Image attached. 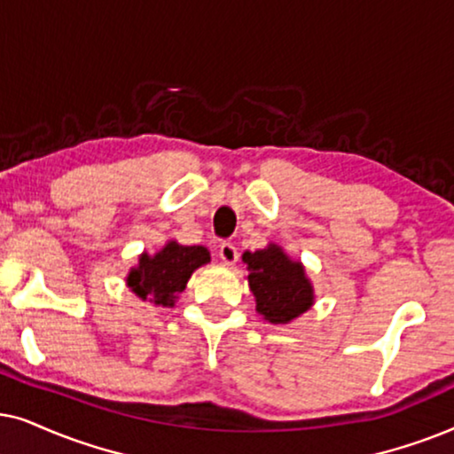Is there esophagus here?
<instances>
[{
  "mask_svg": "<svg viewBox=\"0 0 454 454\" xmlns=\"http://www.w3.org/2000/svg\"><path fill=\"white\" fill-rule=\"evenodd\" d=\"M220 259L223 263H234L239 259V251L232 243H222L220 245Z\"/></svg>",
  "mask_w": 454,
  "mask_h": 454,
  "instance_id": "1",
  "label": "esophagus"
}]
</instances>
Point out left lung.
I'll return each mask as SVG.
<instances>
[{
	"mask_svg": "<svg viewBox=\"0 0 454 454\" xmlns=\"http://www.w3.org/2000/svg\"><path fill=\"white\" fill-rule=\"evenodd\" d=\"M249 265V286L257 311L271 324H286L313 305V288L299 262H290L280 247L245 253Z\"/></svg>",
	"mask_w": 454,
	"mask_h": 454,
	"instance_id": "1",
	"label": "left lung"
}]
</instances>
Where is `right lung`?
Listing matches in <instances>:
<instances>
[{
    "label": "right lung",
    "instance_id": "obj_1",
    "mask_svg": "<svg viewBox=\"0 0 454 454\" xmlns=\"http://www.w3.org/2000/svg\"><path fill=\"white\" fill-rule=\"evenodd\" d=\"M207 262L209 251L205 247H183L172 240L153 257L143 253L138 268L130 271L126 284L141 299L172 307L176 294L186 288L192 271Z\"/></svg>",
    "mask_w": 454,
    "mask_h": 454
}]
</instances>
